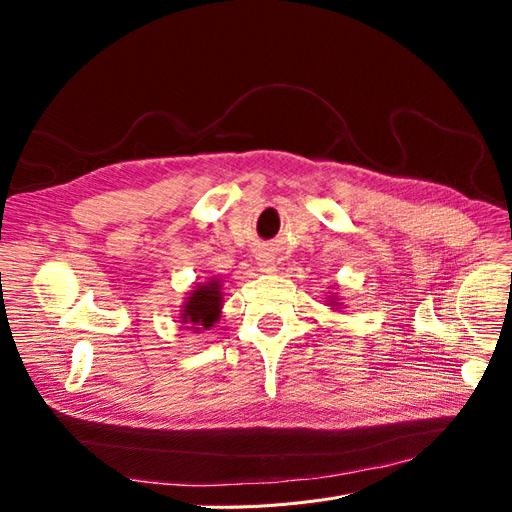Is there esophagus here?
Masks as SVG:
<instances>
[{
  "mask_svg": "<svg viewBox=\"0 0 512 512\" xmlns=\"http://www.w3.org/2000/svg\"><path fill=\"white\" fill-rule=\"evenodd\" d=\"M258 267H260L262 273H273L275 271V260L271 256H267V254H262L258 258Z\"/></svg>",
  "mask_w": 512,
  "mask_h": 512,
  "instance_id": "1",
  "label": "esophagus"
}]
</instances>
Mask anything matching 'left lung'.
<instances>
[{"mask_svg": "<svg viewBox=\"0 0 512 512\" xmlns=\"http://www.w3.org/2000/svg\"><path fill=\"white\" fill-rule=\"evenodd\" d=\"M329 301H331V305H339V303H337V301H335V299H333V297H331V299H329Z\"/></svg>", "mask_w": 512, "mask_h": 512, "instance_id": "1", "label": "left lung"}]
</instances>
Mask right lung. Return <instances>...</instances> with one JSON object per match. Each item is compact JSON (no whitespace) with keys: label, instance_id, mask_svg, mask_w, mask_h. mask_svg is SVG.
<instances>
[{"label":"right lung","instance_id":"1","mask_svg":"<svg viewBox=\"0 0 512 512\" xmlns=\"http://www.w3.org/2000/svg\"><path fill=\"white\" fill-rule=\"evenodd\" d=\"M222 288L220 280H209L205 284H198L190 297L185 299L181 309V322L190 324L188 329L200 331V329H211L215 322L220 320L222 314Z\"/></svg>","mask_w":512,"mask_h":512}]
</instances>
